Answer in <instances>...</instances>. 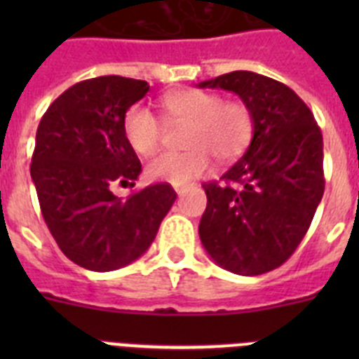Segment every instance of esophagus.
I'll use <instances>...</instances> for the list:
<instances>
[{
    "mask_svg": "<svg viewBox=\"0 0 359 359\" xmlns=\"http://www.w3.org/2000/svg\"><path fill=\"white\" fill-rule=\"evenodd\" d=\"M187 189H189V187H187V185H177V187H174V190H176V194H177V196L185 194Z\"/></svg>",
    "mask_w": 359,
    "mask_h": 359,
    "instance_id": "1",
    "label": "esophagus"
}]
</instances>
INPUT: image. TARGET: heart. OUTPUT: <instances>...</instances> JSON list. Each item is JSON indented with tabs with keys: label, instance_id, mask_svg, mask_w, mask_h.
I'll list each match as a JSON object with an SVG mask.
<instances>
[{
	"label": "heart",
	"instance_id": "1",
	"mask_svg": "<svg viewBox=\"0 0 359 359\" xmlns=\"http://www.w3.org/2000/svg\"><path fill=\"white\" fill-rule=\"evenodd\" d=\"M167 123H187L183 152H161L147 163V176L172 185H187L217 161L239 158L253 138V113L241 100H223L212 91L185 90L161 100ZM123 136L129 147L142 156L158 151L163 138V123L149 107L135 104L123 115Z\"/></svg>",
	"mask_w": 359,
	"mask_h": 359
}]
</instances>
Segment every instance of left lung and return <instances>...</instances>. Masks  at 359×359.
I'll list each match as a JSON object with an SVG mask.
<instances>
[{
    "label": "left lung",
    "instance_id": "8db88e82",
    "mask_svg": "<svg viewBox=\"0 0 359 359\" xmlns=\"http://www.w3.org/2000/svg\"><path fill=\"white\" fill-rule=\"evenodd\" d=\"M199 88L237 93L255 122L248 151L219 182L203 185L199 237L231 273H268L293 255L323 196L322 131L302 98L275 79L231 72Z\"/></svg>",
    "mask_w": 359,
    "mask_h": 359
}]
</instances>
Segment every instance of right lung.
<instances>
[{
  "label": "right lung",
  "mask_w": 359,
  "mask_h": 359,
  "mask_svg": "<svg viewBox=\"0 0 359 359\" xmlns=\"http://www.w3.org/2000/svg\"><path fill=\"white\" fill-rule=\"evenodd\" d=\"M147 91L145 81L120 75L88 79L57 97L37 128L30 176L44 223L69 261L91 271H113L144 255L176 201L169 183L128 199L113 194L142 172L122 122Z\"/></svg>",
  "instance_id": "1"
}]
</instances>
